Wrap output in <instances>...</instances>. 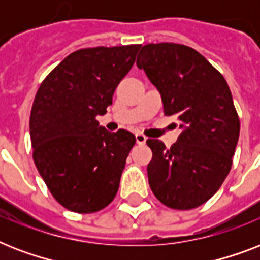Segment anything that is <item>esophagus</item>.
I'll use <instances>...</instances> for the list:
<instances>
[{"mask_svg":"<svg viewBox=\"0 0 260 260\" xmlns=\"http://www.w3.org/2000/svg\"><path fill=\"white\" fill-rule=\"evenodd\" d=\"M135 136H136V143H138V144H144V143L147 142L146 136L143 134H140V132H138Z\"/></svg>","mask_w":260,"mask_h":260,"instance_id":"obj_1","label":"esophagus"}]
</instances>
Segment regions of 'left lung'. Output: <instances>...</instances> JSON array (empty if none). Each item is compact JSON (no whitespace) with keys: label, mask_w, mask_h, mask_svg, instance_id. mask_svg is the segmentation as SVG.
Instances as JSON below:
<instances>
[{"label":"left lung","mask_w":260,"mask_h":260,"mask_svg":"<svg viewBox=\"0 0 260 260\" xmlns=\"http://www.w3.org/2000/svg\"><path fill=\"white\" fill-rule=\"evenodd\" d=\"M136 64L160 93L165 114L177 116L182 129L171 148L147 140L151 190L171 209L197 208L220 189L232 166L240 121L230 86L200 52L183 44H146Z\"/></svg>","instance_id":"1"}]
</instances>
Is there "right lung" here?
<instances>
[{
    "instance_id": "add662e5",
    "label": "right lung",
    "mask_w": 260,
    "mask_h": 260,
    "mask_svg": "<svg viewBox=\"0 0 260 260\" xmlns=\"http://www.w3.org/2000/svg\"><path fill=\"white\" fill-rule=\"evenodd\" d=\"M140 44L83 48L64 58L39 87L29 118L34 162L54 198L75 213L113 201L135 135L109 132L98 114L112 105Z\"/></svg>"
}]
</instances>
